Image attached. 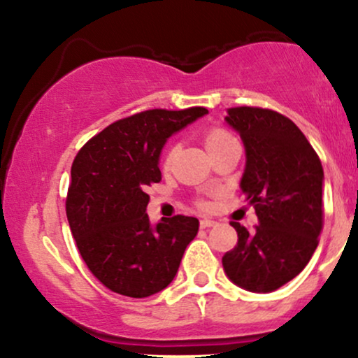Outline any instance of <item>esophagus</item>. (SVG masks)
Returning a JSON list of instances; mask_svg holds the SVG:
<instances>
[{
  "instance_id": "esophagus-1",
  "label": "esophagus",
  "mask_w": 358,
  "mask_h": 358,
  "mask_svg": "<svg viewBox=\"0 0 358 358\" xmlns=\"http://www.w3.org/2000/svg\"><path fill=\"white\" fill-rule=\"evenodd\" d=\"M213 225H217V222H215V220H210V219H203V220H200V227H202V229L213 227Z\"/></svg>"
}]
</instances>
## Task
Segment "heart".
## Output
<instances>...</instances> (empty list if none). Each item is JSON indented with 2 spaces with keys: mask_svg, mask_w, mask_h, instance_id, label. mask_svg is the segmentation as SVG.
<instances>
[{
  "mask_svg": "<svg viewBox=\"0 0 358 358\" xmlns=\"http://www.w3.org/2000/svg\"><path fill=\"white\" fill-rule=\"evenodd\" d=\"M232 139H234L232 134L227 133V131H225V129H222V127H212V129H208L207 133H205L203 143H205V146H207L208 153L213 155L217 150H220L222 146L227 145L229 141H232ZM171 158H173V150H170L165 155V159H163V165H165V166L170 165ZM202 207H205V203H202Z\"/></svg>",
  "mask_w": 358,
  "mask_h": 358,
  "instance_id": "heart-1",
  "label": "heart"
}]
</instances>
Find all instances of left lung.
I'll return each mask as SVG.
<instances>
[{
	"label": "left lung",
	"instance_id": "1",
	"mask_svg": "<svg viewBox=\"0 0 358 358\" xmlns=\"http://www.w3.org/2000/svg\"><path fill=\"white\" fill-rule=\"evenodd\" d=\"M225 121L244 141L241 188L259 224L249 234L231 222L239 239L222 264L234 285L271 293L296 278L318 245L323 166L301 129L276 110L241 106L227 109Z\"/></svg>",
	"mask_w": 358,
	"mask_h": 358
}]
</instances>
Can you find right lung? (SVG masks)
<instances>
[{
	"label": "right lung",
	"instance_id": "1",
	"mask_svg": "<svg viewBox=\"0 0 358 358\" xmlns=\"http://www.w3.org/2000/svg\"><path fill=\"white\" fill-rule=\"evenodd\" d=\"M207 113L143 110L102 129L73 159L69 225L90 273L114 293L146 298L173 281L199 220L175 215L153 227L145 190L162 180L158 159L166 139Z\"/></svg>",
	"mask_w": 358,
	"mask_h": 358
}]
</instances>
